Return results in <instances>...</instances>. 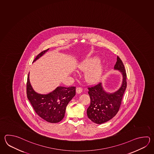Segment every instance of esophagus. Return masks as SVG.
<instances>
[{
  "label": "esophagus",
  "instance_id": "1",
  "mask_svg": "<svg viewBox=\"0 0 154 154\" xmlns=\"http://www.w3.org/2000/svg\"><path fill=\"white\" fill-rule=\"evenodd\" d=\"M76 91L78 94H80L82 91V88H80V87H78L76 88Z\"/></svg>",
  "mask_w": 154,
  "mask_h": 154
}]
</instances>
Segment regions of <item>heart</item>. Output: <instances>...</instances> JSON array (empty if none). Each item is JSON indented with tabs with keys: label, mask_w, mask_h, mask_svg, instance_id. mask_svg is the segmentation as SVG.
<instances>
[{
	"label": "heart",
	"mask_w": 154,
	"mask_h": 154,
	"mask_svg": "<svg viewBox=\"0 0 154 154\" xmlns=\"http://www.w3.org/2000/svg\"><path fill=\"white\" fill-rule=\"evenodd\" d=\"M98 58H92L84 60L78 66V68L81 70L90 69L96 66L99 63ZM103 72V67L101 65H98L94 69L91 70L86 74V80L91 83L98 82L101 77Z\"/></svg>",
	"instance_id": "obj_1"
}]
</instances>
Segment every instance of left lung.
<instances>
[{
  "mask_svg": "<svg viewBox=\"0 0 154 154\" xmlns=\"http://www.w3.org/2000/svg\"><path fill=\"white\" fill-rule=\"evenodd\" d=\"M115 69L120 70L123 75L120 88L112 94L106 93L101 83L88 86V93L90 97V105L87 110L88 118L94 123L102 124L114 117L117 114L127 88V74L124 63L117 57Z\"/></svg>",
  "mask_w": 154,
  "mask_h": 154,
  "instance_id": "8db88e82",
  "label": "left lung"
}]
</instances>
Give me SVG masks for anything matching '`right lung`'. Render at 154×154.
I'll list each match as a JSON object with an SVG mask.
<instances>
[{
    "mask_svg": "<svg viewBox=\"0 0 154 154\" xmlns=\"http://www.w3.org/2000/svg\"><path fill=\"white\" fill-rule=\"evenodd\" d=\"M48 49L36 56L33 62L44 54ZM76 87L59 86L48 94L36 93L30 85L29 74L27 82V96L34 110L40 117L50 123H57L64 118L66 106L75 95Z\"/></svg>",
    "mask_w": 154,
    "mask_h": 154,
    "instance_id": "1",
    "label": "right lung"
}]
</instances>
